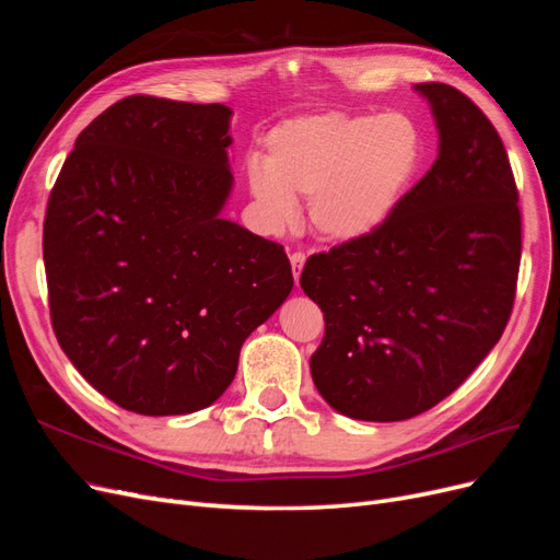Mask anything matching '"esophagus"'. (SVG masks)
Here are the masks:
<instances>
[{"label":"esophagus","mask_w":560,"mask_h":560,"mask_svg":"<svg viewBox=\"0 0 560 560\" xmlns=\"http://www.w3.org/2000/svg\"><path fill=\"white\" fill-rule=\"evenodd\" d=\"M290 261H292V270H294V280L299 282V276H301V268H303V264H306V254H303V252H292V257H290Z\"/></svg>","instance_id":"obj_1"}]
</instances>
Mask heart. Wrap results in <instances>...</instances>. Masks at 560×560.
I'll return each mask as SVG.
<instances>
[{"mask_svg":"<svg viewBox=\"0 0 560 560\" xmlns=\"http://www.w3.org/2000/svg\"><path fill=\"white\" fill-rule=\"evenodd\" d=\"M420 159V130L404 114H306L268 135L266 161L249 165V186L276 222L294 217V196H311L315 229L350 241L395 212Z\"/></svg>","mask_w":560,"mask_h":560,"instance_id":"obj_1","label":"heart"}]
</instances>
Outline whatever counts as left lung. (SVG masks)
<instances>
[{"mask_svg":"<svg viewBox=\"0 0 560 560\" xmlns=\"http://www.w3.org/2000/svg\"><path fill=\"white\" fill-rule=\"evenodd\" d=\"M416 89L439 159L376 231L313 254L299 280L325 315L315 387L358 420H406L448 397L500 341L516 299L521 210L500 135L448 83Z\"/></svg>","mask_w":560,"mask_h":560,"instance_id":"8db88e82","label":"left lung"}]
</instances>
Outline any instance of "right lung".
I'll return each mask as SVG.
<instances>
[{"label":"right lung","mask_w":560,"mask_h":560,"mask_svg":"<svg viewBox=\"0 0 560 560\" xmlns=\"http://www.w3.org/2000/svg\"><path fill=\"white\" fill-rule=\"evenodd\" d=\"M231 109L118 100L81 130L50 189V325L97 393L140 416L222 397L245 338L292 292L280 243L219 217Z\"/></svg>","instance_id":"right-lung-1"}]
</instances>
